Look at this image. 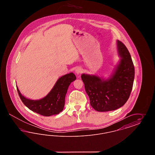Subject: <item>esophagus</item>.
<instances>
[{
	"label": "esophagus",
	"instance_id": "esophagus-1",
	"mask_svg": "<svg viewBox=\"0 0 155 155\" xmlns=\"http://www.w3.org/2000/svg\"><path fill=\"white\" fill-rule=\"evenodd\" d=\"M82 72V69L81 68V67H77L75 70V73L77 75H80Z\"/></svg>",
	"mask_w": 155,
	"mask_h": 155
}]
</instances>
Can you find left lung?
<instances>
[{
    "label": "left lung",
    "instance_id": "8db88e82",
    "mask_svg": "<svg viewBox=\"0 0 155 155\" xmlns=\"http://www.w3.org/2000/svg\"><path fill=\"white\" fill-rule=\"evenodd\" d=\"M120 59L107 77L83 73L81 79L91 106L97 111L115 110L128 101L133 89L135 69L130 53L124 45L117 40Z\"/></svg>",
    "mask_w": 155,
    "mask_h": 155
}]
</instances>
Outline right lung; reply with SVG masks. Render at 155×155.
<instances>
[{"mask_svg":"<svg viewBox=\"0 0 155 155\" xmlns=\"http://www.w3.org/2000/svg\"><path fill=\"white\" fill-rule=\"evenodd\" d=\"M75 80L76 77L73 73L61 76L46 96L37 100L30 99L23 96L18 87H16L22 103L30 110L44 116H51L58 114L63 110L68 87Z\"/></svg>","mask_w":155,"mask_h":155,"instance_id":"add662e5","label":"right lung"}]
</instances>
